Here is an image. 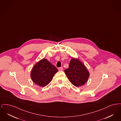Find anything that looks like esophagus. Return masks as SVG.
I'll list each match as a JSON object with an SVG mask.
<instances>
[{
  "mask_svg": "<svg viewBox=\"0 0 121 121\" xmlns=\"http://www.w3.org/2000/svg\"><path fill=\"white\" fill-rule=\"evenodd\" d=\"M58 69L59 71H62L63 70V67H60V68H58Z\"/></svg>",
  "mask_w": 121,
  "mask_h": 121,
  "instance_id": "34e87169",
  "label": "esophagus"
}]
</instances>
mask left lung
<instances>
[{
	"label": "left lung",
	"mask_w": 121,
	"mask_h": 121,
	"mask_svg": "<svg viewBox=\"0 0 121 121\" xmlns=\"http://www.w3.org/2000/svg\"><path fill=\"white\" fill-rule=\"evenodd\" d=\"M64 72L71 83L77 87L84 85L89 76L85 65L74 58L71 60L69 68L64 70Z\"/></svg>",
	"instance_id": "1"
}]
</instances>
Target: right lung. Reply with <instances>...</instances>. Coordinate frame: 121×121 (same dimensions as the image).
Instances as JSON below:
<instances>
[{
  "label": "right lung",
  "instance_id": "right-lung-1",
  "mask_svg": "<svg viewBox=\"0 0 121 121\" xmlns=\"http://www.w3.org/2000/svg\"><path fill=\"white\" fill-rule=\"evenodd\" d=\"M58 70L45 58L36 63L31 72V77L35 84L45 86L50 83Z\"/></svg>",
  "mask_w": 121,
  "mask_h": 121
}]
</instances>
